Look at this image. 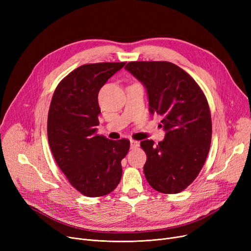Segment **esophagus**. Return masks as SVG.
Listing matches in <instances>:
<instances>
[{
	"mask_svg": "<svg viewBox=\"0 0 251 251\" xmlns=\"http://www.w3.org/2000/svg\"><path fill=\"white\" fill-rule=\"evenodd\" d=\"M138 147H139V142L138 141H136L134 139H131L130 140V148H131V150H135Z\"/></svg>",
	"mask_w": 251,
	"mask_h": 251,
	"instance_id": "obj_1",
	"label": "esophagus"
}]
</instances>
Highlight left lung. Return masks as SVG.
<instances>
[{
    "instance_id": "1",
    "label": "left lung",
    "mask_w": 251,
    "mask_h": 251,
    "mask_svg": "<svg viewBox=\"0 0 251 251\" xmlns=\"http://www.w3.org/2000/svg\"><path fill=\"white\" fill-rule=\"evenodd\" d=\"M125 69L148 90L150 112L163 117L165 139L142 140L143 167L150 185L162 193L187 188L202 169L212 142V117L207 100L194 79L166 61L129 62Z\"/></svg>"
}]
</instances>
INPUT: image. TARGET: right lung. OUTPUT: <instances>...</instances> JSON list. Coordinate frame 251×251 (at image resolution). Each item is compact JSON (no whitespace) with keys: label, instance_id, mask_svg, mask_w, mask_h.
<instances>
[{"label":"right lung","instance_id":"1","mask_svg":"<svg viewBox=\"0 0 251 251\" xmlns=\"http://www.w3.org/2000/svg\"><path fill=\"white\" fill-rule=\"evenodd\" d=\"M125 64L82 65L62 79L51 98L48 139L52 156L71 185L88 197L111 193L122 177L130 141L99 135L96 127L99 91Z\"/></svg>","mask_w":251,"mask_h":251}]
</instances>
